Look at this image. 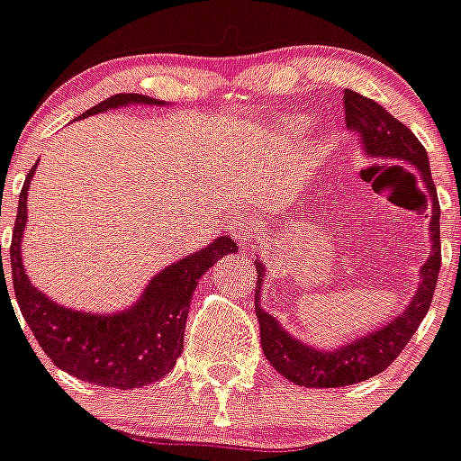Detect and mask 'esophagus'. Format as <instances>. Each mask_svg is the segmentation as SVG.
Wrapping results in <instances>:
<instances>
[{"label": "esophagus", "mask_w": 461, "mask_h": 461, "mask_svg": "<svg viewBox=\"0 0 461 461\" xmlns=\"http://www.w3.org/2000/svg\"><path fill=\"white\" fill-rule=\"evenodd\" d=\"M252 230H254V218L252 216H239L234 222H231V234H234L236 240L240 243H249L252 239Z\"/></svg>", "instance_id": "obj_1"}]
</instances>
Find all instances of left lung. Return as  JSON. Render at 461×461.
Returning <instances> with one entry per match:
<instances>
[{
	"label": "left lung",
	"instance_id": "1",
	"mask_svg": "<svg viewBox=\"0 0 461 461\" xmlns=\"http://www.w3.org/2000/svg\"><path fill=\"white\" fill-rule=\"evenodd\" d=\"M343 109H346V124L350 131L361 136L366 153L370 158H388V160L406 162L415 167L420 174H411L417 183L426 187L424 198L430 201V240L432 252L429 260L421 265V281L415 299L411 301L394 321L375 330L368 337H361L348 346L339 348L334 352H321L314 348L305 346L299 339H292L285 330L278 325L276 319L269 317L265 310H260L258 294L254 299L257 305V317L260 325V346L263 355L274 368L285 379L294 381L296 385L305 388H341V385L359 384V381L370 379V376L384 373L399 355L412 334L417 332L420 323L424 321L435 294L437 276L441 267V243H439V201H437V189L432 185L429 156H426L424 144L415 138V133L399 122L393 113L376 104L370 97L346 88L343 91ZM258 281L257 287L260 292V283L265 278L263 263L257 260Z\"/></svg>",
	"mask_w": 461,
	"mask_h": 461
}]
</instances>
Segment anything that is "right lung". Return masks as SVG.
Wrapping results in <instances>:
<instances>
[{
  "label": "right lung",
  "mask_w": 461,
  "mask_h": 461,
  "mask_svg": "<svg viewBox=\"0 0 461 461\" xmlns=\"http://www.w3.org/2000/svg\"><path fill=\"white\" fill-rule=\"evenodd\" d=\"M127 104H162V102L140 93H118L88 109L80 118ZM35 167L32 165L22 187L11 249H8L13 290L32 337L59 370L93 385L131 390L162 379L174 368L176 359L183 352L189 303L198 281L216 260L225 254H234L239 245L227 236H221L209 248L165 267L151 278L140 301L127 312L102 317V314L62 308L31 285L22 265L20 249L26 227V196Z\"/></svg>",
  "instance_id": "right-lung-1"
}]
</instances>
